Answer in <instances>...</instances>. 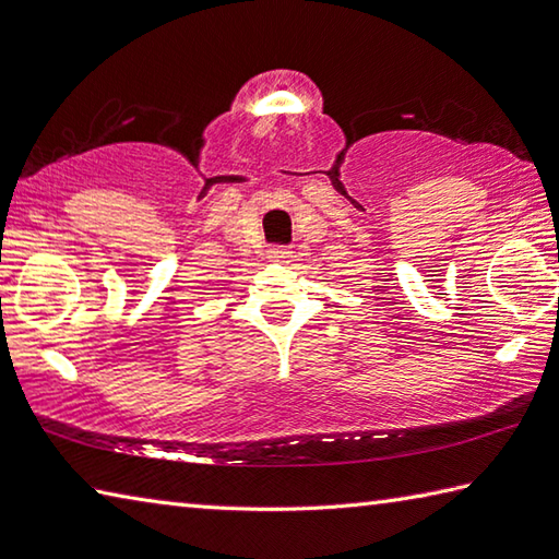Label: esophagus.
<instances>
[{"instance_id":"obj_1","label":"esophagus","mask_w":559,"mask_h":559,"mask_svg":"<svg viewBox=\"0 0 559 559\" xmlns=\"http://www.w3.org/2000/svg\"><path fill=\"white\" fill-rule=\"evenodd\" d=\"M269 259L276 261V264H290V261L295 259V254L290 252V249H271Z\"/></svg>"}]
</instances>
